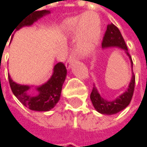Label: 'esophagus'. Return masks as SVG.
Listing matches in <instances>:
<instances>
[{
  "label": "esophagus",
  "instance_id": "obj_1",
  "mask_svg": "<svg viewBox=\"0 0 147 147\" xmlns=\"http://www.w3.org/2000/svg\"><path fill=\"white\" fill-rule=\"evenodd\" d=\"M76 55L75 54V52H74V51H71V55H70L69 59H68L67 61H66V66H67L68 68H70L71 65L73 64L74 61H76Z\"/></svg>",
  "mask_w": 147,
  "mask_h": 147
}]
</instances>
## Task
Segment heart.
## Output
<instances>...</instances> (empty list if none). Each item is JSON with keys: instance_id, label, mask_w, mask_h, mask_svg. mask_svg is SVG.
Here are the masks:
<instances>
[{"instance_id": "1", "label": "heart", "mask_w": 147, "mask_h": 147, "mask_svg": "<svg viewBox=\"0 0 147 147\" xmlns=\"http://www.w3.org/2000/svg\"><path fill=\"white\" fill-rule=\"evenodd\" d=\"M67 24L77 36H82L79 44L81 52L88 53L94 49L101 32L99 18L95 19L93 16L88 17V14H85L71 18Z\"/></svg>"}]
</instances>
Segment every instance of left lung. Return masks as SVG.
Instances as JSON below:
<instances>
[{"instance_id": "obj_1", "label": "left lung", "mask_w": 147, "mask_h": 147, "mask_svg": "<svg viewBox=\"0 0 147 147\" xmlns=\"http://www.w3.org/2000/svg\"><path fill=\"white\" fill-rule=\"evenodd\" d=\"M102 47H120V48L125 50L126 53L128 54V56L129 57V59L131 60L133 72V61L131 56L128 52V47H127L126 43L120 33V30L113 24L107 25V29H106L105 33L103 37ZM134 84H135V76L133 72L132 79L129 83L128 90L113 101H107V100H104L100 96V94H99L97 88L94 86L93 90L90 94V99L93 103V105L94 106L95 110L101 114L112 115V114H116V113L121 111L122 110L125 109L129 105V103L132 100L134 91Z\"/></svg>"}]
</instances>
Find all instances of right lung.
I'll return each mask as SVG.
<instances>
[{"mask_svg":"<svg viewBox=\"0 0 147 147\" xmlns=\"http://www.w3.org/2000/svg\"><path fill=\"white\" fill-rule=\"evenodd\" d=\"M48 11H37L26 17L16 30L24 25H30L43 15L48 13ZM66 67L64 63L59 62L55 65L53 74L49 81L44 85L36 88V92L30 91L29 86H24L15 83L8 76V81L11 89L17 99L24 105L32 111H47L55 106L60 98L63 83L66 77Z\"/></svg>","mask_w":147,"mask_h":147,"instance_id":"obj_1","label":"right lung"}]
</instances>
